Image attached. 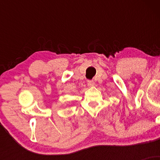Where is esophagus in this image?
Instances as JSON below:
<instances>
[{"label": "esophagus", "mask_w": 160, "mask_h": 160, "mask_svg": "<svg viewBox=\"0 0 160 160\" xmlns=\"http://www.w3.org/2000/svg\"><path fill=\"white\" fill-rule=\"evenodd\" d=\"M94 81L93 80H88L87 81V85L88 86H89V87H91V86H94Z\"/></svg>", "instance_id": "1"}]
</instances>
